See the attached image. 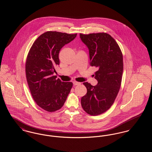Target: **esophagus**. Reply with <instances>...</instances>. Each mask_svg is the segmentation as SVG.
Instances as JSON below:
<instances>
[{"mask_svg": "<svg viewBox=\"0 0 152 152\" xmlns=\"http://www.w3.org/2000/svg\"><path fill=\"white\" fill-rule=\"evenodd\" d=\"M73 84L74 85H79L80 84V82H76V81H74L73 82Z\"/></svg>", "mask_w": 152, "mask_h": 152, "instance_id": "1", "label": "esophagus"}]
</instances>
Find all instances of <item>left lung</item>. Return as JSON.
<instances>
[{
  "label": "left lung",
  "instance_id": "left-lung-1",
  "mask_svg": "<svg viewBox=\"0 0 152 152\" xmlns=\"http://www.w3.org/2000/svg\"><path fill=\"white\" fill-rule=\"evenodd\" d=\"M89 52L90 65L97 67L95 78L98 83L92 86L83 82L87 93L81 98L83 110L97 115L107 111L114 103L121 84L123 56L114 39L106 33L80 34Z\"/></svg>",
  "mask_w": 152,
  "mask_h": 152
}]
</instances>
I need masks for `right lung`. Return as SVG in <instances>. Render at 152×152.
Returning a JSON list of instances; mask_svg holds the SVG:
<instances>
[{
	"label": "right lung",
	"mask_w": 152,
	"mask_h": 152,
	"mask_svg": "<svg viewBox=\"0 0 152 152\" xmlns=\"http://www.w3.org/2000/svg\"><path fill=\"white\" fill-rule=\"evenodd\" d=\"M75 34L48 31L34 42L26 63L27 81L33 99L43 109L56 112L64 104L72 88V82H62L54 75L59 64V53Z\"/></svg>",
	"instance_id": "1"
}]
</instances>
